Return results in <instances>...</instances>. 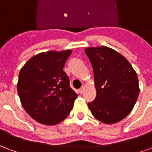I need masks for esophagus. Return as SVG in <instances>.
<instances>
[{
  "label": "esophagus",
  "mask_w": 152,
  "mask_h": 152,
  "mask_svg": "<svg viewBox=\"0 0 152 152\" xmlns=\"http://www.w3.org/2000/svg\"><path fill=\"white\" fill-rule=\"evenodd\" d=\"M84 90H85V87H84V86H82V87H81V88L79 89L80 94H83V93H84Z\"/></svg>",
  "instance_id": "esophagus-1"
}]
</instances>
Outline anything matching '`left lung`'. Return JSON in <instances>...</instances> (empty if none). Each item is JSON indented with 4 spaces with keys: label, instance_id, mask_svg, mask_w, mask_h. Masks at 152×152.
<instances>
[{
    "label": "left lung",
    "instance_id": "8db88e82",
    "mask_svg": "<svg viewBox=\"0 0 152 152\" xmlns=\"http://www.w3.org/2000/svg\"><path fill=\"white\" fill-rule=\"evenodd\" d=\"M92 64L95 99L88 103L93 115L104 124L117 123L129 114L139 94L136 72L123 55L107 46L85 50Z\"/></svg>",
    "mask_w": 152,
    "mask_h": 152
}]
</instances>
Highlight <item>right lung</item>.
I'll list each match as a JSON object with an SVG mask.
<instances>
[{"label":"right lung","instance_id":"add662e5","mask_svg":"<svg viewBox=\"0 0 152 152\" xmlns=\"http://www.w3.org/2000/svg\"><path fill=\"white\" fill-rule=\"evenodd\" d=\"M72 50L48 51L31 57L19 72L17 90L22 106L40 124H59L74 105L77 94L70 87L63 66Z\"/></svg>","mask_w":152,"mask_h":152}]
</instances>
